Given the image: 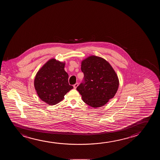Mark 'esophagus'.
Listing matches in <instances>:
<instances>
[{"label": "esophagus", "mask_w": 160, "mask_h": 160, "mask_svg": "<svg viewBox=\"0 0 160 160\" xmlns=\"http://www.w3.org/2000/svg\"><path fill=\"white\" fill-rule=\"evenodd\" d=\"M78 85H79V83H76L75 84H74V88H75V89H76V88H77V87L78 86Z\"/></svg>", "instance_id": "1"}]
</instances>
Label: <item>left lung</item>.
Returning a JSON list of instances; mask_svg holds the SVG:
<instances>
[{
  "label": "left lung",
  "instance_id": "obj_1",
  "mask_svg": "<svg viewBox=\"0 0 160 160\" xmlns=\"http://www.w3.org/2000/svg\"><path fill=\"white\" fill-rule=\"evenodd\" d=\"M83 80L77 90L85 103L98 108L106 104L118 90V76L103 58L91 56L81 62Z\"/></svg>",
  "mask_w": 160,
  "mask_h": 160
}]
</instances>
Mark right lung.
I'll return each instance as SVG.
<instances>
[{"label":"right lung","mask_w":160,"mask_h":160,"mask_svg":"<svg viewBox=\"0 0 160 160\" xmlns=\"http://www.w3.org/2000/svg\"><path fill=\"white\" fill-rule=\"evenodd\" d=\"M65 62L51 59L37 72L34 86L41 100L49 105L57 104L73 86L68 82V74L64 70Z\"/></svg>","instance_id":"1"}]
</instances>
